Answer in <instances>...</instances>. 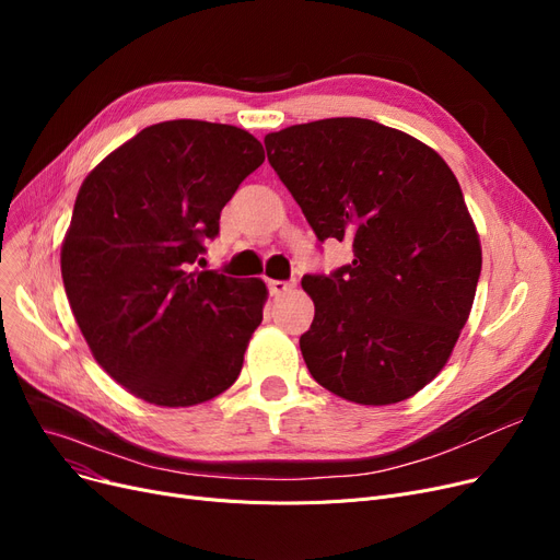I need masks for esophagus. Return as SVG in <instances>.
Returning a JSON list of instances; mask_svg holds the SVG:
<instances>
[{
  "instance_id": "obj_1",
  "label": "esophagus",
  "mask_w": 560,
  "mask_h": 560,
  "mask_svg": "<svg viewBox=\"0 0 560 560\" xmlns=\"http://www.w3.org/2000/svg\"><path fill=\"white\" fill-rule=\"evenodd\" d=\"M268 285H270L272 298H283L292 288H295V283H290V281H270Z\"/></svg>"
}]
</instances>
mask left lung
Listing matches in <instances>:
<instances>
[{
  "instance_id": "1",
  "label": "left lung",
  "mask_w": 560,
  "mask_h": 560,
  "mask_svg": "<svg viewBox=\"0 0 560 560\" xmlns=\"http://www.w3.org/2000/svg\"><path fill=\"white\" fill-rule=\"evenodd\" d=\"M265 150L317 241L354 252L331 277L302 279L315 304L300 338L311 376L363 406L413 397L450 361L481 275L454 172L429 144L363 117L288 127Z\"/></svg>"
}]
</instances>
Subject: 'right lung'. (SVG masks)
I'll list each match as a JSON object with an SVG mask.
<instances>
[{
	"instance_id": "add662e5",
	"label": "right lung",
	"mask_w": 560,
	"mask_h": 560,
	"mask_svg": "<svg viewBox=\"0 0 560 560\" xmlns=\"http://www.w3.org/2000/svg\"><path fill=\"white\" fill-rule=\"evenodd\" d=\"M262 161L245 129L170 120L83 179L61 247L66 295L95 361L138 399L186 408L238 378L268 288L192 262Z\"/></svg>"
}]
</instances>
